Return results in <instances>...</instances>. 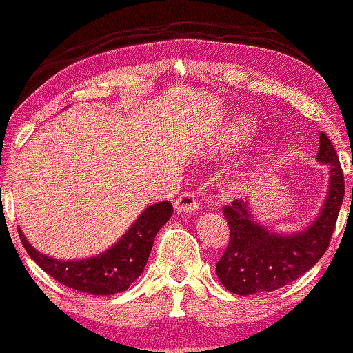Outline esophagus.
<instances>
[{
	"label": "esophagus",
	"mask_w": 353,
	"mask_h": 353,
	"mask_svg": "<svg viewBox=\"0 0 353 353\" xmlns=\"http://www.w3.org/2000/svg\"><path fill=\"white\" fill-rule=\"evenodd\" d=\"M174 208H176L177 212H196L197 208H199V203H197V196L192 191L184 192L176 199L174 203Z\"/></svg>",
	"instance_id": "34e87169"
}]
</instances>
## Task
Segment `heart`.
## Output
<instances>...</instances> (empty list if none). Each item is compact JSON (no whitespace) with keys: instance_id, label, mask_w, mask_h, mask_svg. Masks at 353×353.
<instances>
[{"instance_id":"obj_1","label":"heart","mask_w":353,"mask_h":353,"mask_svg":"<svg viewBox=\"0 0 353 353\" xmlns=\"http://www.w3.org/2000/svg\"><path fill=\"white\" fill-rule=\"evenodd\" d=\"M254 134H256V125H254L250 119H236L234 122L231 123L228 141H230V144L233 147L241 145L243 142L250 141Z\"/></svg>"}]
</instances>
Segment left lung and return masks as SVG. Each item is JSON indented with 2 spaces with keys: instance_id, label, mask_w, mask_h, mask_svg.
Segmentation results:
<instances>
[{
  "instance_id": "left-lung-1",
  "label": "left lung",
  "mask_w": 353,
  "mask_h": 353,
  "mask_svg": "<svg viewBox=\"0 0 353 353\" xmlns=\"http://www.w3.org/2000/svg\"><path fill=\"white\" fill-rule=\"evenodd\" d=\"M316 161L330 169L328 192L319 216L305 230L292 234L276 233L254 219L248 209L250 204L243 199L223 209L230 226V245L216 263V273L228 292L241 296L273 292L295 281L323 256L345 194L342 165L323 132Z\"/></svg>"
}]
</instances>
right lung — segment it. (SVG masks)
Here are the masks:
<instances>
[{
  "label": "right lung",
  "instance_id": "add662e5",
  "mask_svg": "<svg viewBox=\"0 0 353 353\" xmlns=\"http://www.w3.org/2000/svg\"><path fill=\"white\" fill-rule=\"evenodd\" d=\"M172 216L169 201L150 204L134 221L125 234L107 251L83 259H57L30 245L21 230L19 239L30 258L58 283L90 295H115L125 292L144 271L157 231Z\"/></svg>",
  "mask_w": 353,
  "mask_h": 353
}]
</instances>
